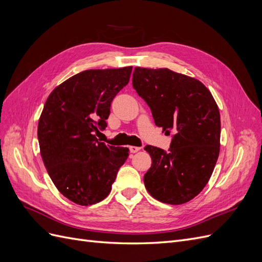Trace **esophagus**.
Here are the masks:
<instances>
[{
  "mask_svg": "<svg viewBox=\"0 0 262 262\" xmlns=\"http://www.w3.org/2000/svg\"><path fill=\"white\" fill-rule=\"evenodd\" d=\"M129 148H130V152H131V153H137V152H139V150L141 149V147H139V146H133V145L130 146Z\"/></svg>",
  "mask_w": 262,
  "mask_h": 262,
  "instance_id": "34e87169",
  "label": "esophagus"
}]
</instances>
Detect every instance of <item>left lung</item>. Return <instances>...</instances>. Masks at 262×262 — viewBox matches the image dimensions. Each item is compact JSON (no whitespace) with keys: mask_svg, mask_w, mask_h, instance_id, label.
Returning a JSON list of instances; mask_svg holds the SVG:
<instances>
[{"mask_svg":"<svg viewBox=\"0 0 262 262\" xmlns=\"http://www.w3.org/2000/svg\"><path fill=\"white\" fill-rule=\"evenodd\" d=\"M133 89L152 110L155 124L173 137L168 152L146 145L152 166L144 185L154 199L182 204L208 184L220 154L221 117L200 81L169 69H134Z\"/></svg>","mask_w":262,"mask_h":262,"instance_id":"obj_1","label":"left lung"}]
</instances>
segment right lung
Listing matches in <instances>:
<instances>
[{
	"label": "right lung",
	"instance_id": "1",
	"mask_svg": "<svg viewBox=\"0 0 262 262\" xmlns=\"http://www.w3.org/2000/svg\"><path fill=\"white\" fill-rule=\"evenodd\" d=\"M131 72L132 67L83 71L55 87L43 106L38 122L43 164L59 191L78 205L104 200L129 156L128 147L106 145L96 136Z\"/></svg>",
	"mask_w": 262,
	"mask_h": 262
}]
</instances>
